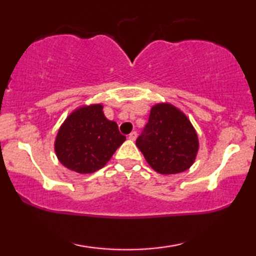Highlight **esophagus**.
Masks as SVG:
<instances>
[{
	"label": "esophagus",
	"mask_w": 256,
	"mask_h": 256,
	"mask_svg": "<svg viewBox=\"0 0 256 256\" xmlns=\"http://www.w3.org/2000/svg\"><path fill=\"white\" fill-rule=\"evenodd\" d=\"M128 140H131V141H134L136 138V131H133V132H131L128 134Z\"/></svg>",
	"instance_id": "obj_1"
}]
</instances>
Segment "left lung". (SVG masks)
<instances>
[{
	"mask_svg": "<svg viewBox=\"0 0 256 256\" xmlns=\"http://www.w3.org/2000/svg\"><path fill=\"white\" fill-rule=\"evenodd\" d=\"M136 146L154 170L172 175L188 170L196 162L198 138L183 112L172 104L159 102L151 107Z\"/></svg>",
	"mask_w": 256,
	"mask_h": 256,
	"instance_id": "left-lung-1",
	"label": "left lung"
}]
</instances>
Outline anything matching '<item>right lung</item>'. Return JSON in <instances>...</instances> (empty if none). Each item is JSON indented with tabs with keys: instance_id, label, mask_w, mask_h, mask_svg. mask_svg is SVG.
Returning a JSON list of instances; mask_svg holds the SVG:
<instances>
[{
	"instance_id": "obj_1",
	"label": "right lung",
	"mask_w": 256,
	"mask_h": 256,
	"mask_svg": "<svg viewBox=\"0 0 256 256\" xmlns=\"http://www.w3.org/2000/svg\"><path fill=\"white\" fill-rule=\"evenodd\" d=\"M102 104L73 110L58 128L54 149L60 162L79 174H92L110 162L126 140L118 124L106 118Z\"/></svg>"
}]
</instances>
